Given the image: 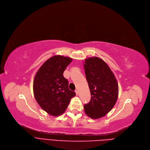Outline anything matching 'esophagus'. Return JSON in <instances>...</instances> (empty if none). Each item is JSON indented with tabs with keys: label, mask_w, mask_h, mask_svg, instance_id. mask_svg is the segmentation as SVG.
Listing matches in <instances>:
<instances>
[{
	"label": "esophagus",
	"mask_w": 150,
	"mask_h": 150,
	"mask_svg": "<svg viewBox=\"0 0 150 150\" xmlns=\"http://www.w3.org/2000/svg\"><path fill=\"white\" fill-rule=\"evenodd\" d=\"M75 93H76V95H78V91L77 90H75Z\"/></svg>",
	"instance_id": "1"
}]
</instances>
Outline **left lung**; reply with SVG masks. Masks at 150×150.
<instances>
[{"label":"left lung","instance_id":"1","mask_svg":"<svg viewBox=\"0 0 150 150\" xmlns=\"http://www.w3.org/2000/svg\"><path fill=\"white\" fill-rule=\"evenodd\" d=\"M84 67L91 96L90 102L84 106V111L93 119L100 118L115 105L118 96V83L110 67L100 58L85 59Z\"/></svg>","mask_w":150,"mask_h":150}]
</instances>
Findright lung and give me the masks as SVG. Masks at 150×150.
Here are the masks:
<instances>
[{"label": "right lung", "mask_w": 150, "mask_h": 150, "mask_svg": "<svg viewBox=\"0 0 150 150\" xmlns=\"http://www.w3.org/2000/svg\"><path fill=\"white\" fill-rule=\"evenodd\" d=\"M72 59L54 56L48 59L36 72L33 80L35 98L43 110L52 116L64 113L76 93L69 89L63 76L66 67Z\"/></svg>", "instance_id": "add662e5"}]
</instances>
